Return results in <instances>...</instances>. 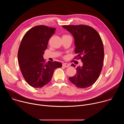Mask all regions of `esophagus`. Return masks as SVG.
<instances>
[{"label": "esophagus", "mask_w": 124, "mask_h": 124, "mask_svg": "<svg viewBox=\"0 0 124 124\" xmlns=\"http://www.w3.org/2000/svg\"><path fill=\"white\" fill-rule=\"evenodd\" d=\"M62 66H63V67H65V68H68V67H69V65L68 64H67V63H63Z\"/></svg>", "instance_id": "esophagus-1"}]
</instances>
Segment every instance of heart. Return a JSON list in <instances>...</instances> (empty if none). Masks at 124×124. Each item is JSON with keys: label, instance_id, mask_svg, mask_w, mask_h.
I'll use <instances>...</instances> for the list:
<instances>
[{"label": "heart", "instance_id": "obj_1", "mask_svg": "<svg viewBox=\"0 0 124 124\" xmlns=\"http://www.w3.org/2000/svg\"><path fill=\"white\" fill-rule=\"evenodd\" d=\"M68 36V35H63V36Z\"/></svg>", "mask_w": 124, "mask_h": 124}]
</instances>
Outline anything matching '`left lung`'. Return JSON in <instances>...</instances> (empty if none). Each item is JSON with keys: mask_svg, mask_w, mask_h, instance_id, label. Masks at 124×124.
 <instances>
[{"mask_svg": "<svg viewBox=\"0 0 124 124\" xmlns=\"http://www.w3.org/2000/svg\"><path fill=\"white\" fill-rule=\"evenodd\" d=\"M75 39V58L81 59L82 67H78L77 73L69 78L70 81L79 88L92 85L99 78L103 66L104 48L102 40L98 32L86 25H63ZM75 67V65H71Z\"/></svg>", "mask_w": 124, "mask_h": 124, "instance_id": "obj_1", "label": "left lung"}]
</instances>
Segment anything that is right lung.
<instances>
[{"label":"right lung","mask_w":124,"mask_h":124,"mask_svg":"<svg viewBox=\"0 0 124 124\" xmlns=\"http://www.w3.org/2000/svg\"><path fill=\"white\" fill-rule=\"evenodd\" d=\"M56 29L38 25L24 35L17 54L19 64L25 81L33 87L42 88L50 80L55 70L62 67L57 61L46 63L43 58L49 38Z\"/></svg>","instance_id":"right-lung-1"}]
</instances>
